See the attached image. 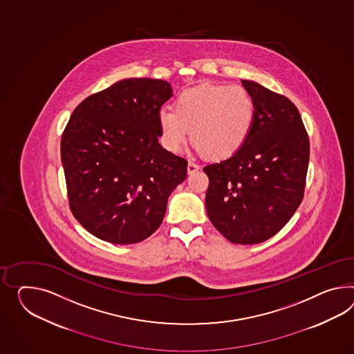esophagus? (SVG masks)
<instances>
[{
  "mask_svg": "<svg viewBox=\"0 0 354 354\" xmlns=\"http://www.w3.org/2000/svg\"><path fill=\"white\" fill-rule=\"evenodd\" d=\"M200 167L196 163H194V162H189L187 164V172L189 174H192V173L198 172L199 171Z\"/></svg>",
  "mask_w": 354,
  "mask_h": 354,
  "instance_id": "obj_1",
  "label": "esophagus"
}]
</instances>
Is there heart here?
Returning <instances> with one entry per match:
<instances>
[{"label": "heart", "instance_id": "heart-1", "mask_svg": "<svg viewBox=\"0 0 354 354\" xmlns=\"http://www.w3.org/2000/svg\"><path fill=\"white\" fill-rule=\"evenodd\" d=\"M255 102L241 86L203 83L180 93L174 110L158 114L164 147L180 153L191 131V142L205 158L222 160L235 155L248 140Z\"/></svg>", "mask_w": 354, "mask_h": 354}]
</instances>
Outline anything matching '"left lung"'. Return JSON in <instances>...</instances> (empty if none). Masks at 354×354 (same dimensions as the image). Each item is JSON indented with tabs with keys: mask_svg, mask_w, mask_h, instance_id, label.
I'll return each instance as SVG.
<instances>
[{
	"mask_svg": "<svg viewBox=\"0 0 354 354\" xmlns=\"http://www.w3.org/2000/svg\"><path fill=\"white\" fill-rule=\"evenodd\" d=\"M255 102V119L235 155L204 167L209 219L234 244H259L276 235L303 200L309 138L299 110L259 83L241 81Z\"/></svg>",
	"mask_w": 354,
	"mask_h": 354,
	"instance_id": "left-lung-1",
	"label": "left lung"
}]
</instances>
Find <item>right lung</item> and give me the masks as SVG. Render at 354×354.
<instances>
[{
  "label": "right lung",
  "instance_id": "1",
  "mask_svg": "<svg viewBox=\"0 0 354 354\" xmlns=\"http://www.w3.org/2000/svg\"><path fill=\"white\" fill-rule=\"evenodd\" d=\"M168 82L122 80L74 109L62 136L73 216L111 244H135L163 222L187 162L159 144L158 114L172 97Z\"/></svg>",
  "mask_w": 354,
  "mask_h": 354
}]
</instances>
